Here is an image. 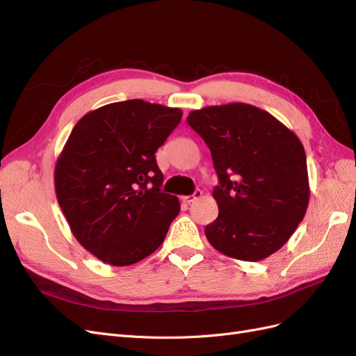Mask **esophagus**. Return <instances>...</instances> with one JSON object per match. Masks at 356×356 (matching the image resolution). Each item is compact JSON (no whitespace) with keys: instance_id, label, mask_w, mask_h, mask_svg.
Wrapping results in <instances>:
<instances>
[{"instance_id":"1","label":"esophagus","mask_w":356,"mask_h":356,"mask_svg":"<svg viewBox=\"0 0 356 356\" xmlns=\"http://www.w3.org/2000/svg\"><path fill=\"white\" fill-rule=\"evenodd\" d=\"M202 197V191L200 190H196L195 193H193L191 196H184L182 197V202H186V203H193L195 200H197V199H200Z\"/></svg>"}]
</instances>
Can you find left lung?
Wrapping results in <instances>:
<instances>
[{
	"mask_svg": "<svg viewBox=\"0 0 356 356\" xmlns=\"http://www.w3.org/2000/svg\"><path fill=\"white\" fill-rule=\"evenodd\" d=\"M187 123L211 149L218 217L204 234L221 254L260 261L289 241L307 211L305 147L270 113L233 102L191 111Z\"/></svg>",
	"mask_w": 356,
	"mask_h": 356,
	"instance_id": "8db88e82",
	"label": "left lung"
}]
</instances>
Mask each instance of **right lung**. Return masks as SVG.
I'll use <instances>...</instances> for the list:
<instances>
[{"instance_id":"add662e5","label":"right lung","mask_w":356,"mask_h":356,"mask_svg":"<svg viewBox=\"0 0 356 356\" xmlns=\"http://www.w3.org/2000/svg\"><path fill=\"white\" fill-rule=\"evenodd\" d=\"M182 111L143 99L83 115L55 166V190L74 238L98 260L131 266L153 254L179 212L160 191L157 148Z\"/></svg>"}]
</instances>
